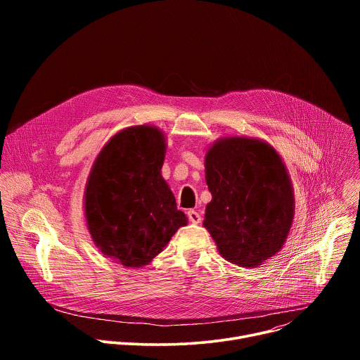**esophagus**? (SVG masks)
<instances>
[{
  "instance_id": "1",
  "label": "esophagus",
  "mask_w": 360,
  "mask_h": 360,
  "mask_svg": "<svg viewBox=\"0 0 360 360\" xmlns=\"http://www.w3.org/2000/svg\"><path fill=\"white\" fill-rule=\"evenodd\" d=\"M188 218H189V221H191L192 224H199V222H200V214L196 212V211H193V210L188 211Z\"/></svg>"
}]
</instances>
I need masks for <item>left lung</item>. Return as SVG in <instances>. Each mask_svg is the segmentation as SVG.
Returning a JSON list of instances; mask_svg holds the SVG:
<instances>
[{
    "label": "left lung",
    "instance_id": "left-lung-1",
    "mask_svg": "<svg viewBox=\"0 0 360 360\" xmlns=\"http://www.w3.org/2000/svg\"><path fill=\"white\" fill-rule=\"evenodd\" d=\"M212 200L203 226L219 255L242 268H258L285 245L295 217L293 185L285 162L266 141L224 136L205 153Z\"/></svg>",
    "mask_w": 360,
    "mask_h": 360
}]
</instances>
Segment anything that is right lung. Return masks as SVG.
<instances>
[{"mask_svg":"<svg viewBox=\"0 0 360 360\" xmlns=\"http://www.w3.org/2000/svg\"><path fill=\"white\" fill-rule=\"evenodd\" d=\"M167 135L153 125H134L102 146L84 192V217L98 250L127 268L158 256L188 224L162 178Z\"/></svg>","mask_w":360,"mask_h":360,"instance_id":"right-lung-1","label":"right lung"}]
</instances>
